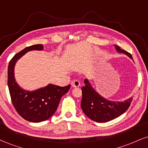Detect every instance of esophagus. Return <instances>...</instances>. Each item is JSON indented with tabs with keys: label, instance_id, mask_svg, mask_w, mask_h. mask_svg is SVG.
<instances>
[{
	"label": "esophagus",
	"instance_id": "esophagus-1",
	"mask_svg": "<svg viewBox=\"0 0 148 148\" xmlns=\"http://www.w3.org/2000/svg\"><path fill=\"white\" fill-rule=\"evenodd\" d=\"M71 85L73 88H78L80 86V82L78 80H75V81H73L72 83H71Z\"/></svg>",
	"mask_w": 148,
	"mask_h": 148
}]
</instances>
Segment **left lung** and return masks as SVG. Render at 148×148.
I'll return each mask as SVG.
<instances>
[{
	"instance_id": "left-lung-1",
	"label": "left lung",
	"mask_w": 148,
	"mask_h": 148,
	"mask_svg": "<svg viewBox=\"0 0 148 148\" xmlns=\"http://www.w3.org/2000/svg\"><path fill=\"white\" fill-rule=\"evenodd\" d=\"M115 47L118 53H125L131 59H133L130 53L121 49L117 45H115ZM84 84L85 86L81 88V107L86 116L97 123H106L120 116L128 109L133 99L131 97L124 101H111L100 95L93 88L88 79H85Z\"/></svg>"
}]
</instances>
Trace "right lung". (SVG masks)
Masks as SVG:
<instances>
[{
    "mask_svg": "<svg viewBox=\"0 0 148 148\" xmlns=\"http://www.w3.org/2000/svg\"><path fill=\"white\" fill-rule=\"evenodd\" d=\"M42 50V45L26 47L12 58L8 68V85L13 105L22 118L31 123H40L50 118L56 111L61 97L70 88V85L60 87L49 84L45 87L30 91L22 88L17 84L14 77L16 62L26 53Z\"/></svg>",
    "mask_w": 148,
    "mask_h": 148,
    "instance_id": "right-lung-1",
    "label": "right lung"
}]
</instances>
